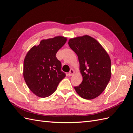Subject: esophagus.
Masks as SVG:
<instances>
[{
  "label": "esophagus",
  "mask_w": 133,
  "mask_h": 133,
  "mask_svg": "<svg viewBox=\"0 0 133 133\" xmlns=\"http://www.w3.org/2000/svg\"><path fill=\"white\" fill-rule=\"evenodd\" d=\"M74 73H75L74 70L73 69H71L70 70V71L69 72V73H68V75H69V76H71L74 75Z\"/></svg>",
  "instance_id": "esophagus-1"
}]
</instances>
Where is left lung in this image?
<instances>
[{"instance_id":"left-lung-1","label":"left lung","mask_w":133,"mask_h":133,"mask_svg":"<svg viewBox=\"0 0 133 133\" xmlns=\"http://www.w3.org/2000/svg\"><path fill=\"white\" fill-rule=\"evenodd\" d=\"M68 44L78 55L83 81L74 87L82 98L92 99L105 90L111 77V60L96 40L84 35L69 40Z\"/></svg>"}]
</instances>
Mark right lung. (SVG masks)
I'll return each instance as SVG.
<instances>
[{
  "mask_svg": "<svg viewBox=\"0 0 133 133\" xmlns=\"http://www.w3.org/2000/svg\"><path fill=\"white\" fill-rule=\"evenodd\" d=\"M66 40L62 36L42 40L38 46L32 47L25 56L24 78L29 89L39 97L51 95L65 77L56 54Z\"/></svg>",
  "mask_w": 133,
  "mask_h": 133,
  "instance_id": "1",
  "label": "right lung"
}]
</instances>
